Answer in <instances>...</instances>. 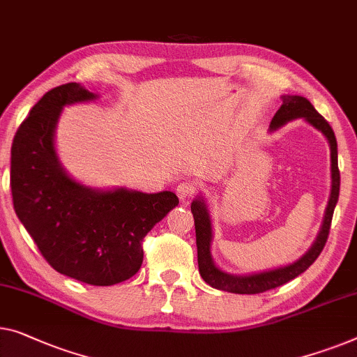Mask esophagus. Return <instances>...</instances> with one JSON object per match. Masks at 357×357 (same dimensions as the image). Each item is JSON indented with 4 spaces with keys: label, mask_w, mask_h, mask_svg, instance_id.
Listing matches in <instances>:
<instances>
[{
    "label": "esophagus",
    "mask_w": 357,
    "mask_h": 357,
    "mask_svg": "<svg viewBox=\"0 0 357 357\" xmlns=\"http://www.w3.org/2000/svg\"><path fill=\"white\" fill-rule=\"evenodd\" d=\"M175 193H177L180 201H187L196 193V187L193 182H182L178 183L177 188H175Z\"/></svg>",
    "instance_id": "obj_1"
}]
</instances>
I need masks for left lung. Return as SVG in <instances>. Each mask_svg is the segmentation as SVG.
Wrapping results in <instances>:
<instances>
[{
  "label": "left lung",
  "instance_id": "8db88e82",
  "mask_svg": "<svg viewBox=\"0 0 357 357\" xmlns=\"http://www.w3.org/2000/svg\"><path fill=\"white\" fill-rule=\"evenodd\" d=\"M282 106L275 112V116L271 121V132L278 130L285 123L294 121V119H304L307 123H311L314 128L324 133L330 144V161H332V191H330L328 204L325 208V215L322 227L317 235L316 241L312 246L304 252V255L291 264L272 268V271H264L257 273H248V275H235L220 271L214 264L213 255H211V243H213V224H211V214L203 196L193 199L191 203V213L195 219V230H196V246H198V267L203 280L213 288L222 291H230L236 294H256L262 293L280 285H285L287 282L293 280L294 277L301 275L306 268L317 259L322 252L325 243L328 238L330 224L335 206L338 203L340 195V170H338V149H337V138L330 127V123L314 109L311 101L304 96L298 95H283Z\"/></svg>",
  "mask_w": 357,
  "mask_h": 357
}]
</instances>
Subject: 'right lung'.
<instances>
[{
  "label": "right lung",
  "mask_w": 357,
  "mask_h": 357,
  "mask_svg": "<svg viewBox=\"0 0 357 357\" xmlns=\"http://www.w3.org/2000/svg\"><path fill=\"white\" fill-rule=\"evenodd\" d=\"M96 98L75 82L43 95L14 137L11 191L15 214L54 271L109 287L140 271L143 238L178 198L172 191L90 188L66 172L54 148L61 112Z\"/></svg>",
  "instance_id": "add662e5"
}]
</instances>
